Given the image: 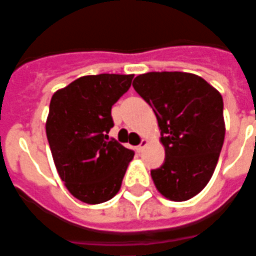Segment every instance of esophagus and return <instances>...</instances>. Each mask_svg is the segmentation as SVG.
<instances>
[{"label":"esophagus","mask_w":256,"mask_h":256,"mask_svg":"<svg viewBox=\"0 0 256 256\" xmlns=\"http://www.w3.org/2000/svg\"><path fill=\"white\" fill-rule=\"evenodd\" d=\"M146 145H148V141H146V140H142V141H141V144L136 148V150H137L138 154H141V152L145 150V146H146Z\"/></svg>","instance_id":"1"}]
</instances>
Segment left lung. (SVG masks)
Masks as SVG:
<instances>
[{
	"label": "left lung",
	"instance_id": "left-lung-1",
	"mask_svg": "<svg viewBox=\"0 0 256 256\" xmlns=\"http://www.w3.org/2000/svg\"><path fill=\"white\" fill-rule=\"evenodd\" d=\"M134 90L155 112L166 159L150 176L168 200L185 202L214 174L225 140L224 100L218 90L189 72H146Z\"/></svg>",
	"mask_w": 256,
	"mask_h": 256
}]
</instances>
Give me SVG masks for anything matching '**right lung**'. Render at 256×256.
Listing matches in <instances>:
<instances>
[{
	"instance_id": "1",
	"label": "right lung",
	"mask_w": 256,
	"mask_h": 256,
	"mask_svg": "<svg viewBox=\"0 0 256 256\" xmlns=\"http://www.w3.org/2000/svg\"><path fill=\"white\" fill-rule=\"evenodd\" d=\"M132 75H86L52 96L46 137L54 166L74 198L100 204L120 189L134 152L108 133L111 108L130 88Z\"/></svg>"
}]
</instances>
